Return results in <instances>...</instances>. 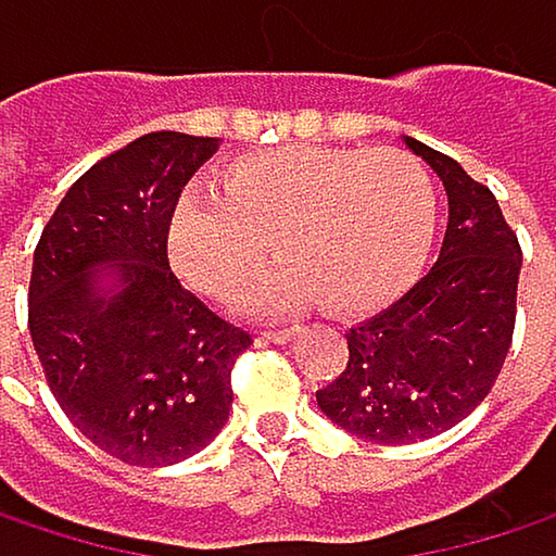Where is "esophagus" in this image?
<instances>
[{
  "mask_svg": "<svg viewBox=\"0 0 556 556\" xmlns=\"http://www.w3.org/2000/svg\"><path fill=\"white\" fill-rule=\"evenodd\" d=\"M260 336H263V339H269V342H290V339H296V336H300V329H296V326H283V329H263Z\"/></svg>",
  "mask_w": 556,
  "mask_h": 556,
  "instance_id": "esophagus-1",
  "label": "esophagus"
}]
</instances>
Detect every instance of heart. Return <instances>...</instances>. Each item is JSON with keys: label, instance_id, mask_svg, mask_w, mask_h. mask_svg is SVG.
Masks as SVG:
<instances>
[{"label": "heart", "instance_id": "obj_1", "mask_svg": "<svg viewBox=\"0 0 556 556\" xmlns=\"http://www.w3.org/2000/svg\"><path fill=\"white\" fill-rule=\"evenodd\" d=\"M431 230L434 184L415 154L287 144L227 164L217 197H184L167 253L190 290L227 296L273 240L283 260L233 293L237 309L263 316L326 300L359 316L415 280Z\"/></svg>", "mask_w": 556, "mask_h": 556}]
</instances>
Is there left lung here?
<instances>
[{"mask_svg":"<svg viewBox=\"0 0 556 556\" xmlns=\"http://www.w3.org/2000/svg\"><path fill=\"white\" fill-rule=\"evenodd\" d=\"M405 144L431 164L448 193V230L421 280L389 309L345 332L349 363L316 392L345 431L408 445L448 431L491 392L518 316L521 243L494 193L458 161Z\"/></svg>","mask_w":556,"mask_h":556,"instance_id":"left-lung-1","label":"left lung"}]
</instances>
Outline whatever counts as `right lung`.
I'll return each mask as SVG.
<instances>
[{"label":"right lung","mask_w":556,"mask_h":556,"mask_svg":"<svg viewBox=\"0 0 556 556\" xmlns=\"http://www.w3.org/2000/svg\"><path fill=\"white\" fill-rule=\"evenodd\" d=\"M217 138L154 131L101 157L62 197L31 260L28 332L46 382L91 445L177 465L227 425L230 369L253 345L180 287L167 230Z\"/></svg>","instance_id":"obj_1"}]
</instances>
